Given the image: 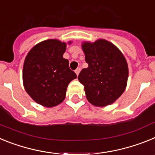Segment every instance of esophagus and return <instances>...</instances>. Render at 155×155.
I'll return each mask as SVG.
<instances>
[{"mask_svg": "<svg viewBox=\"0 0 155 155\" xmlns=\"http://www.w3.org/2000/svg\"><path fill=\"white\" fill-rule=\"evenodd\" d=\"M80 71H81L80 68H78L76 70H75V73H76L77 75H78V74H79V72H80Z\"/></svg>", "mask_w": 155, "mask_h": 155, "instance_id": "1", "label": "esophagus"}]
</instances>
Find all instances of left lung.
Here are the masks:
<instances>
[{"instance_id":"8db88e82","label":"left lung","mask_w":155,"mask_h":155,"mask_svg":"<svg viewBox=\"0 0 155 155\" xmlns=\"http://www.w3.org/2000/svg\"><path fill=\"white\" fill-rule=\"evenodd\" d=\"M82 48L88 68L82 69L78 80L84 86L87 99L104 106L114 102L125 91L128 66L117 47L104 39L84 42Z\"/></svg>"}]
</instances>
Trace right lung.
I'll return each instance as SVG.
<instances>
[{"mask_svg":"<svg viewBox=\"0 0 155 155\" xmlns=\"http://www.w3.org/2000/svg\"><path fill=\"white\" fill-rule=\"evenodd\" d=\"M66 46L65 42L57 39L43 41L34 46L25 60V89L34 101L46 107L61 103L68 84L77 78L68 60L63 57Z\"/></svg>","mask_w":155,"mask_h":155,"instance_id":"obj_1","label":"right lung"}]
</instances>
